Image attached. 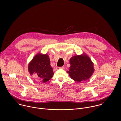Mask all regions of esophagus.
Listing matches in <instances>:
<instances>
[{
    "instance_id": "1",
    "label": "esophagus",
    "mask_w": 121,
    "mask_h": 121,
    "mask_svg": "<svg viewBox=\"0 0 121 121\" xmlns=\"http://www.w3.org/2000/svg\"><path fill=\"white\" fill-rule=\"evenodd\" d=\"M65 68V67H64V66H62V67H58V66H57V67H56V70H58V69H64Z\"/></svg>"
}]
</instances>
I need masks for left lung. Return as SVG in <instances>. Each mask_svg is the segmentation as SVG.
<instances>
[{"label": "left lung", "instance_id": "1", "mask_svg": "<svg viewBox=\"0 0 121 121\" xmlns=\"http://www.w3.org/2000/svg\"><path fill=\"white\" fill-rule=\"evenodd\" d=\"M69 71H67L71 78L79 82L91 78L94 71L93 63L86 55L76 56L70 59Z\"/></svg>", "mask_w": 121, "mask_h": 121}]
</instances>
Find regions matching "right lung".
<instances>
[{"label": "right lung", "mask_w": 121, "mask_h": 121, "mask_svg": "<svg viewBox=\"0 0 121 121\" xmlns=\"http://www.w3.org/2000/svg\"><path fill=\"white\" fill-rule=\"evenodd\" d=\"M50 62V58L47 54L40 53L36 55L28 65L30 75L36 76L37 79L41 82L48 81L54 74Z\"/></svg>", "instance_id": "obj_1"}]
</instances>
